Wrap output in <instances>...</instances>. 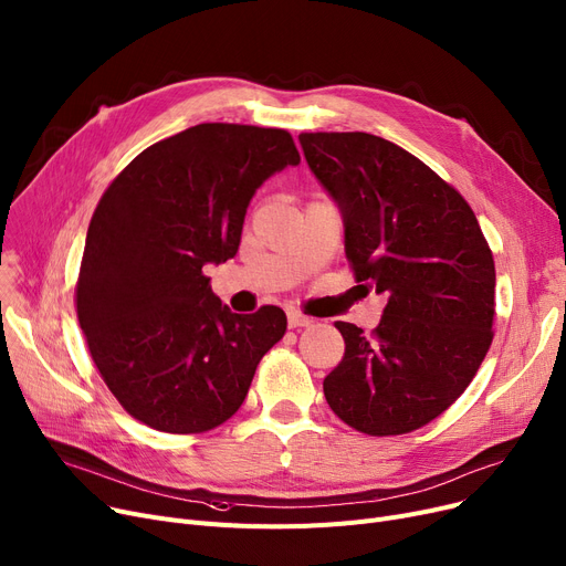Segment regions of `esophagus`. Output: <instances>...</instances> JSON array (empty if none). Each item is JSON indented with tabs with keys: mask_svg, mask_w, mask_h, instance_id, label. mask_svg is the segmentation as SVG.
<instances>
[{
	"mask_svg": "<svg viewBox=\"0 0 566 566\" xmlns=\"http://www.w3.org/2000/svg\"><path fill=\"white\" fill-rule=\"evenodd\" d=\"M286 321H289V328H307V325L314 323V318L301 314L298 310H289L286 312Z\"/></svg>",
	"mask_w": 566,
	"mask_h": 566,
	"instance_id": "1",
	"label": "esophagus"
}]
</instances>
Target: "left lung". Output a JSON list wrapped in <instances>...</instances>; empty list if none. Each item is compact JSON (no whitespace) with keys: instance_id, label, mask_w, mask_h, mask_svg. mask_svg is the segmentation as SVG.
<instances>
[{"instance_id":"8db88e82","label":"left lung","mask_w":566,"mask_h":566,"mask_svg":"<svg viewBox=\"0 0 566 566\" xmlns=\"http://www.w3.org/2000/svg\"><path fill=\"white\" fill-rule=\"evenodd\" d=\"M312 174L337 203L355 280L388 298L325 376L337 418L369 436L420 429L448 410L493 342L495 265L468 201L422 160L369 133H303Z\"/></svg>"}]
</instances>
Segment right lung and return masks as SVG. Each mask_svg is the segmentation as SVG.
I'll return each mask as SVG.
<instances>
[{
  "label": "right lung",
  "mask_w": 566,
  "mask_h": 566,
  "mask_svg": "<svg viewBox=\"0 0 566 566\" xmlns=\"http://www.w3.org/2000/svg\"><path fill=\"white\" fill-rule=\"evenodd\" d=\"M298 163L286 130L199 124L144 148L105 190L86 231L77 318L135 420L201 433L245 401L286 314H233L203 265L235 256L254 192Z\"/></svg>",
  "instance_id": "1"
}]
</instances>
